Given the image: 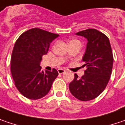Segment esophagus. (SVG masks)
I'll return each mask as SVG.
<instances>
[{"label": "esophagus", "instance_id": "obj_1", "mask_svg": "<svg viewBox=\"0 0 125 125\" xmlns=\"http://www.w3.org/2000/svg\"><path fill=\"white\" fill-rule=\"evenodd\" d=\"M57 71H58V73H59V74H62V73H63L65 72V70L62 69H59Z\"/></svg>", "mask_w": 125, "mask_h": 125}]
</instances>
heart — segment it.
<instances>
[{
	"label": "heart",
	"instance_id": "heart-1",
	"mask_svg": "<svg viewBox=\"0 0 125 125\" xmlns=\"http://www.w3.org/2000/svg\"><path fill=\"white\" fill-rule=\"evenodd\" d=\"M73 41H77V40H72V41H71V42H73Z\"/></svg>",
	"mask_w": 125,
	"mask_h": 125
}]
</instances>
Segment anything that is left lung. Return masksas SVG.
<instances>
[{"label":"left lung","instance_id":"8db88e82","mask_svg":"<svg viewBox=\"0 0 125 125\" xmlns=\"http://www.w3.org/2000/svg\"><path fill=\"white\" fill-rule=\"evenodd\" d=\"M76 34L88 41L82 58V66L86 69L80 78L74 74L69 90L77 99L88 101L97 98L108 83L113 65V52L107 37L95 29H88Z\"/></svg>","mask_w":125,"mask_h":125}]
</instances>
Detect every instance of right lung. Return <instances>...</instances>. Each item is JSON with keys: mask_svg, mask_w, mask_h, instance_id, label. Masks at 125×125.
<instances>
[{"mask_svg": "<svg viewBox=\"0 0 125 125\" xmlns=\"http://www.w3.org/2000/svg\"><path fill=\"white\" fill-rule=\"evenodd\" d=\"M59 34L39 28L22 33L12 50L10 69L15 85L20 93L31 100H37L47 94L58 76L57 71L41 69L42 56L47 53L50 44Z\"/></svg>", "mask_w": 125, "mask_h": 125, "instance_id": "obj_1", "label": "right lung"}]
</instances>
